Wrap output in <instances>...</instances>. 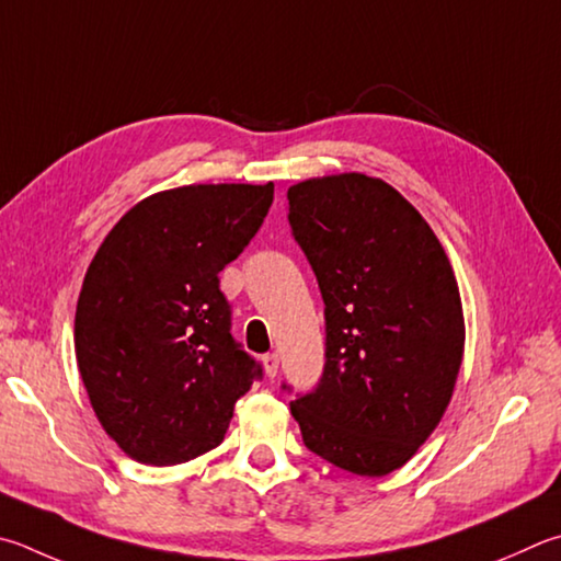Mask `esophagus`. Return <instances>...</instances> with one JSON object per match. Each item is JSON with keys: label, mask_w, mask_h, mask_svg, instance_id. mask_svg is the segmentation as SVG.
Here are the masks:
<instances>
[{"label": "esophagus", "mask_w": 561, "mask_h": 561, "mask_svg": "<svg viewBox=\"0 0 561 561\" xmlns=\"http://www.w3.org/2000/svg\"><path fill=\"white\" fill-rule=\"evenodd\" d=\"M262 365H264V373H267V378H277V373H279V355L277 353L262 355Z\"/></svg>", "instance_id": "34e87169"}]
</instances>
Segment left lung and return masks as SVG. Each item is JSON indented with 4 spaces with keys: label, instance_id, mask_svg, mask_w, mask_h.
Instances as JSON below:
<instances>
[{
    "label": "left lung",
    "instance_id": "1",
    "mask_svg": "<svg viewBox=\"0 0 561 561\" xmlns=\"http://www.w3.org/2000/svg\"><path fill=\"white\" fill-rule=\"evenodd\" d=\"M287 198L325 307L323 373L291 416L316 456L387 476L430 439L451 400L463 358L454 270L426 220L380 179H309Z\"/></svg>",
    "mask_w": 561,
    "mask_h": 561
}]
</instances>
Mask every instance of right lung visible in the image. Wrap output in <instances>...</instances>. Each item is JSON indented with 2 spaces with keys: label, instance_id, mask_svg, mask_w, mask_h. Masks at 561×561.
<instances>
[{
  "label": "right lung",
  "instance_id": "add662e5",
  "mask_svg": "<svg viewBox=\"0 0 561 561\" xmlns=\"http://www.w3.org/2000/svg\"><path fill=\"white\" fill-rule=\"evenodd\" d=\"M274 183H198L137 203L90 262L76 309L80 378L105 432L139 463L222 442L262 365L232 339L218 272L257 236Z\"/></svg>",
  "mask_w": 561,
  "mask_h": 561
}]
</instances>
